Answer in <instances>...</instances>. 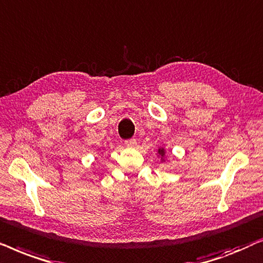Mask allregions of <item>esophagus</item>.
Listing matches in <instances>:
<instances>
[{
	"mask_svg": "<svg viewBox=\"0 0 263 263\" xmlns=\"http://www.w3.org/2000/svg\"><path fill=\"white\" fill-rule=\"evenodd\" d=\"M136 144H137V139H135V138H129V139H126V141H125V145L128 146V148L136 146Z\"/></svg>",
	"mask_w": 263,
	"mask_h": 263,
	"instance_id": "34e87169",
	"label": "esophagus"
}]
</instances>
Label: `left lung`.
Here are the masks:
<instances>
[{"instance_id":"8db88e82","label":"left lung","mask_w":263,"mask_h":263,"mask_svg":"<svg viewBox=\"0 0 263 263\" xmlns=\"http://www.w3.org/2000/svg\"><path fill=\"white\" fill-rule=\"evenodd\" d=\"M159 153L161 154V155H163V154H164V150H163V149H159Z\"/></svg>"}]
</instances>
